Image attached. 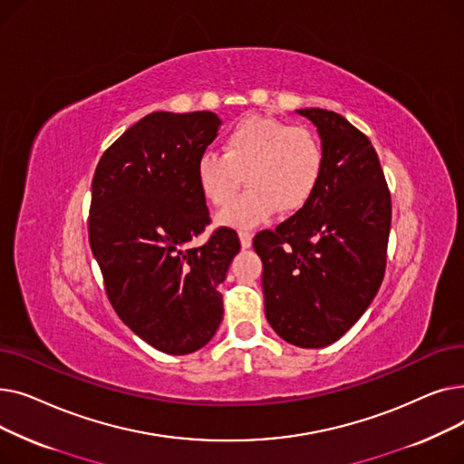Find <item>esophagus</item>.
Returning <instances> with one entry per match:
<instances>
[{"label": "esophagus", "mask_w": 464, "mask_h": 464, "mask_svg": "<svg viewBox=\"0 0 464 464\" xmlns=\"http://www.w3.org/2000/svg\"><path fill=\"white\" fill-rule=\"evenodd\" d=\"M238 238H240V246L245 248V250H248L250 246H252V233H248V231H240L238 233Z\"/></svg>", "instance_id": "esophagus-1"}]
</instances>
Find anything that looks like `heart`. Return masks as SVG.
<instances>
[{
  "label": "heart",
  "instance_id": "1",
  "mask_svg": "<svg viewBox=\"0 0 464 464\" xmlns=\"http://www.w3.org/2000/svg\"><path fill=\"white\" fill-rule=\"evenodd\" d=\"M324 150L306 128L271 116H246L231 128L224 152H203L195 177L203 198L227 205L246 180L248 189L218 214L227 227H256L276 212L294 214L308 205L320 184Z\"/></svg>",
  "mask_w": 464,
  "mask_h": 464
}]
</instances>
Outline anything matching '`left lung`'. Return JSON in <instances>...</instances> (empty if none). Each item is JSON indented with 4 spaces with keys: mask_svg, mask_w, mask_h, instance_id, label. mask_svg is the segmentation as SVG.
<instances>
[{
    "mask_svg": "<svg viewBox=\"0 0 464 464\" xmlns=\"http://www.w3.org/2000/svg\"><path fill=\"white\" fill-rule=\"evenodd\" d=\"M318 128L324 170L312 199L261 231L265 315L285 343L325 348L369 308L385 273L392 195L374 146L325 109H299Z\"/></svg>",
    "mask_w": 464,
    "mask_h": 464,
    "instance_id": "1",
    "label": "left lung"
}]
</instances>
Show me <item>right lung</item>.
<instances>
[{"mask_svg":"<svg viewBox=\"0 0 464 464\" xmlns=\"http://www.w3.org/2000/svg\"><path fill=\"white\" fill-rule=\"evenodd\" d=\"M222 126L210 111L152 112L97 163L88 235L109 301L144 343L186 355L210 343L224 318L218 285L240 250L233 229L208 226L195 165Z\"/></svg>","mask_w":464,"mask_h":464,"instance_id":"add662e5","label":"right lung"}]
</instances>
